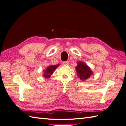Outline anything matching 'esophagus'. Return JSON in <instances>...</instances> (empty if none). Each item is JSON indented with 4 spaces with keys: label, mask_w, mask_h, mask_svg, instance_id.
<instances>
[{
    "label": "esophagus",
    "mask_w": 126,
    "mask_h": 126,
    "mask_svg": "<svg viewBox=\"0 0 126 126\" xmlns=\"http://www.w3.org/2000/svg\"><path fill=\"white\" fill-rule=\"evenodd\" d=\"M63 64H66V65H68L69 64V62L68 61H66V62H63Z\"/></svg>",
    "instance_id": "esophagus-1"
}]
</instances>
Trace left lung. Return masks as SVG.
Wrapping results in <instances>:
<instances>
[{"label": "left lung", "mask_w": 126, "mask_h": 126, "mask_svg": "<svg viewBox=\"0 0 126 126\" xmlns=\"http://www.w3.org/2000/svg\"><path fill=\"white\" fill-rule=\"evenodd\" d=\"M77 63L78 64L76 67V70L77 72V76L81 80H85L93 74V72L90 68L85 63L78 62Z\"/></svg>", "instance_id": "obj_1"}]
</instances>
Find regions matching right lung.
Wrapping results in <instances>:
<instances>
[{
	"label": "right lung",
	"mask_w": 126,
	"mask_h": 126,
	"mask_svg": "<svg viewBox=\"0 0 126 126\" xmlns=\"http://www.w3.org/2000/svg\"><path fill=\"white\" fill-rule=\"evenodd\" d=\"M59 65V64H57L56 65H50L48 66L46 68V69L44 71V74H43L44 77L46 78H49V77H50L51 75L53 74V72L55 70Z\"/></svg>",
	"instance_id": "add662e5"
}]
</instances>
